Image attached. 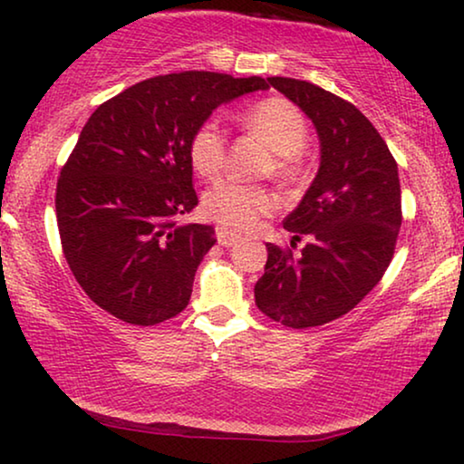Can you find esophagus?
<instances>
[{
    "label": "esophagus",
    "instance_id": "esophagus-1",
    "mask_svg": "<svg viewBox=\"0 0 464 464\" xmlns=\"http://www.w3.org/2000/svg\"><path fill=\"white\" fill-rule=\"evenodd\" d=\"M215 234H218V240H219V245H224V246H232V245H237L238 243V234H234V232H230L227 230V227H218V230H215Z\"/></svg>",
    "mask_w": 464,
    "mask_h": 464
}]
</instances>
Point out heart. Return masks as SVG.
I'll return each instance as SVG.
<instances>
[{
	"mask_svg": "<svg viewBox=\"0 0 464 464\" xmlns=\"http://www.w3.org/2000/svg\"><path fill=\"white\" fill-rule=\"evenodd\" d=\"M246 130L275 151L270 170L283 181L302 175V150L308 141V122L300 107L283 97H268L246 107L238 116ZM226 135L218 120H205L189 137L188 156L202 177H215L226 162ZM276 196L268 188L219 179L202 194V213L230 232L253 230L259 221L276 211Z\"/></svg>",
	"mask_w": 464,
	"mask_h": 464,
	"instance_id": "1",
	"label": "heart"
}]
</instances>
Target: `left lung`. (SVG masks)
<instances>
[{"mask_svg": "<svg viewBox=\"0 0 464 464\" xmlns=\"http://www.w3.org/2000/svg\"><path fill=\"white\" fill-rule=\"evenodd\" d=\"M268 82L313 120L321 164L283 224L294 240L306 234L310 243L300 257L266 245L256 304L285 327L325 325L357 306L389 268L401 227L397 162L353 103L304 80Z\"/></svg>", "mask_w": 464, "mask_h": 464, "instance_id": "1", "label": "left lung"}]
</instances>
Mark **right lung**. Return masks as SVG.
Instances as JSON below:
<instances>
[{
	"label": "right lung",
	"mask_w": 464,
	"mask_h": 464,
	"mask_svg": "<svg viewBox=\"0 0 464 464\" xmlns=\"http://www.w3.org/2000/svg\"><path fill=\"white\" fill-rule=\"evenodd\" d=\"M266 88L256 75H158L88 118L56 183V224L69 268L97 306L143 327L188 306L215 245L211 226L175 221L198 205L189 137L219 105Z\"/></svg>",
	"instance_id": "add662e5"
}]
</instances>
